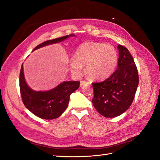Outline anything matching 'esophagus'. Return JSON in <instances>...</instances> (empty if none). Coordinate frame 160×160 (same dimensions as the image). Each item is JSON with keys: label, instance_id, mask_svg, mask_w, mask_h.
Returning a JSON list of instances; mask_svg holds the SVG:
<instances>
[{"label": "esophagus", "instance_id": "obj_1", "mask_svg": "<svg viewBox=\"0 0 160 160\" xmlns=\"http://www.w3.org/2000/svg\"><path fill=\"white\" fill-rule=\"evenodd\" d=\"M89 85V83L88 81H81L80 82V86L82 87L83 85Z\"/></svg>", "mask_w": 160, "mask_h": 160}]
</instances>
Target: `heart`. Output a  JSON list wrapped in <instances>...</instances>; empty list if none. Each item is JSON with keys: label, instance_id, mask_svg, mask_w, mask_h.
Listing matches in <instances>:
<instances>
[{"label": "heart", "instance_id": "heart-1", "mask_svg": "<svg viewBox=\"0 0 160 160\" xmlns=\"http://www.w3.org/2000/svg\"><path fill=\"white\" fill-rule=\"evenodd\" d=\"M118 62V52L112 45L88 42L77 48L70 68L72 73L79 75L83 66L87 65V72L92 79L103 80L113 73Z\"/></svg>", "mask_w": 160, "mask_h": 160}]
</instances>
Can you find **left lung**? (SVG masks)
<instances>
[{"mask_svg":"<svg viewBox=\"0 0 160 160\" xmlns=\"http://www.w3.org/2000/svg\"><path fill=\"white\" fill-rule=\"evenodd\" d=\"M118 69L106 80L93 83L94 98L92 103L105 118L122 115L132 105L139 84L138 72L128 49L118 46Z\"/></svg>","mask_w":160,"mask_h":160,"instance_id":"1","label":"left lung"}]
</instances>
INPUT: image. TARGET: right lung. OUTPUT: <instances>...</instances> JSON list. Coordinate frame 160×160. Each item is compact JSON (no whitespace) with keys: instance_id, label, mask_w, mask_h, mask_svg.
Segmentation results:
<instances>
[{"instance_id":"obj_1","label":"right lung","mask_w":160,"mask_h":160,"mask_svg":"<svg viewBox=\"0 0 160 160\" xmlns=\"http://www.w3.org/2000/svg\"><path fill=\"white\" fill-rule=\"evenodd\" d=\"M75 35H69L47 41L37 46L32 51L39 48L62 42ZM20 91L24 105L34 115L44 119L59 118L69 104L70 95L79 88V81H63L48 91H35L27 83L23 71V64L20 72Z\"/></svg>"}]
</instances>
